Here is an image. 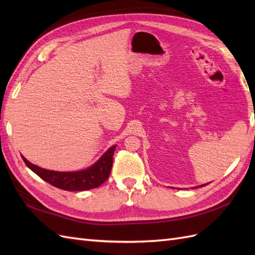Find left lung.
I'll return each instance as SVG.
<instances>
[{
  "instance_id": "8db88e82",
  "label": "left lung",
  "mask_w": 255,
  "mask_h": 255,
  "mask_svg": "<svg viewBox=\"0 0 255 255\" xmlns=\"http://www.w3.org/2000/svg\"><path fill=\"white\" fill-rule=\"evenodd\" d=\"M205 185H207V184H204V185H201V186H205Z\"/></svg>"
}]
</instances>
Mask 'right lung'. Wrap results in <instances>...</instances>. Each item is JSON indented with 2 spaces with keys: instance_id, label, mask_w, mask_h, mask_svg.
<instances>
[{
  "instance_id": "obj_1",
  "label": "right lung",
  "mask_w": 255,
  "mask_h": 255,
  "mask_svg": "<svg viewBox=\"0 0 255 255\" xmlns=\"http://www.w3.org/2000/svg\"><path fill=\"white\" fill-rule=\"evenodd\" d=\"M116 149V145L111 146L100 159L89 168L81 171L73 172H60L47 170L38 167L22 156L26 166L35 172L42 180L48 182L59 189H64L68 191H82L88 190L92 188H97L102 185L111 174L113 166V156Z\"/></svg>"
}]
</instances>
